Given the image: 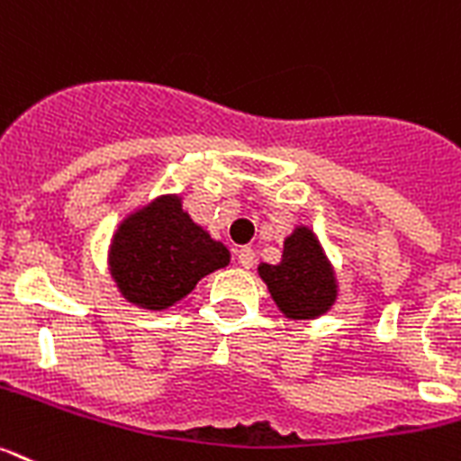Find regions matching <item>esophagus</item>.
Returning a JSON list of instances; mask_svg holds the SVG:
<instances>
[{
	"instance_id": "esophagus-1",
	"label": "esophagus",
	"mask_w": 461,
	"mask_h": 461,
	"mask_svg": "<svg viewBox=\"0 0 461 461\" xmlns=\"http://www.w3.org/2000/svg\"><path fill=\"white\" fill-rule=\"evenodd\" d=\"M238 263L247 270L254 268V263H257V254H254V249H251V247H242V249L238 251Z\"/></svg>"
}]
</instances>
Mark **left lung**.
Returning a JSON list of instances; mask_svg holds the SVG:
<instances>
[{"mask_svg": "<svg viewBox=\"0 0 461 461\" xmlns=\"http://www.w3.org/2000/svg\"><path fill=\"white\" fill-rule=\"evenodd\" d=\"M258 275L286 320H317L336 305L338 277L312 228L296 226L285 240L282 261L261 263Z\"/></svg>", "mask_w": 461, "mask_h": 461, "instance_id": "1", "label": "left lung"}]
</instances>
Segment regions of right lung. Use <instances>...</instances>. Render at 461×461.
<instances>
[{"label":"right lung","instance_id":"1","mask_svg":"<svg viewBox=\"0 0 461 461\" xmlns=\"http://www.w3.org/2000/svg\"><path fill=\"white\" fill-rule=\"evenodd\" d=\"M107 263L125 301L160 312L186 298L204 275L226 268L230 251L193 221L182 195L165 193L125 214Z\"/></svg>","mask_w":461,"mask_h":461}]
</instances>
